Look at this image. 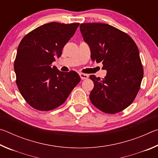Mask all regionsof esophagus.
Wrapping results in <instances>:
<instances>
[{
	"instance_id": "obj_1",
	"label": "esophagus",
	"mask_w": 158,
	"mask_h": 158,
	"mask_svg": "<svg viewBox=\"0 0 158 158\" xmlns=\"http://www.w3.org/2000/svg\"><path fill=\"white\" fill-rule=\"evenodd\" d=\"M79 76L80 77H81V79L82 80L84 79H87L88 78H89V75L86 74H84V73H79Z\"/></svg>"
}]
</instances>
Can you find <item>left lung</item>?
Listing matches in <instances>:
<instances>
[{
  "label": "left lung",
  "instance_id": "left-lung-1",
  "mask_svg": "<svg viewBox=\"0 0 158 158\" xmlns=\"http://www.w3.org/2000/svg\"><path fill=\"white\" fill-rule=\"evenodd\" d=\"M80 31L90 47L91 59L102 63L107 72L104 79L90 76L94 83L90 100L105 113H118L132 103L143 79L137 44L127 33L106 23H81Z\"/></svg>",
  "mask_w": 158,
  "mask_h": 158
}]
</instances>
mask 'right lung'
<instances>
[{
    "label": "right lung",
    "mask_w": 158,
    "mask_h": 158,
    "mask_svg": "<svg viewBox=\"0 0 158 158\" xmlns=\"http://www.w3.org/2000/svg\"><path fill=\"white\" fill-rule=\"evenodd\" d=\"M79 25L46 23L28 33L19 45L16 83L26 102L37 110L50 111L63 105L81 80L75 71L63 73L52 67Z\"/></svg>",
    "instance_id": "1"
}]
</instances>
